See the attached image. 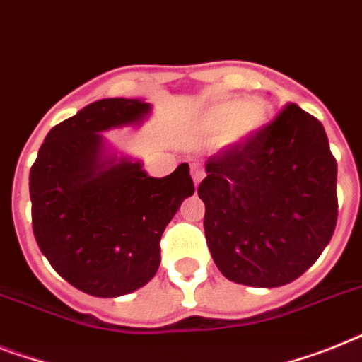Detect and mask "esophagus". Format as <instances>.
I'll return each mask as SVG.
<instances>
[{"label":"esophagus","mask_w":362,"mask_h":362,"mask_svg":"<svg viewBox=\"0 0 362 362\" xmlns=\"http://www.w3.org/2000/svg\"><path fill=\"white\" fill-rule=\"evenodd\" d=\"M190 172H192V179H194V185L198 187L199 181L205 177V168H203L199 163H192L190 164Z\"/></svg>","instance_id":"34e87169"}]
</instances>
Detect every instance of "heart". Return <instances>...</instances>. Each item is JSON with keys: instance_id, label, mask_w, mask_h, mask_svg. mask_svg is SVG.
Masks as SVG:
<instances>
[{"instance_id": "obj_1", "label": "heart", "mask_w": 362, "mask_h": 362, "mask_svg": "<svg viewBox=\"0 0 362 362\" xmlns=\"http://www.w3.org/2000/svg\"><path fill=\"white\" fill-rule=\"evenodd\" d=\"M270 120L272 107L264 100L218 98L203 109L198 127L207 136L222 134L223 144L240 146L261 133Z\"/></svg>"}]
</instances>
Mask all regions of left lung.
<instances>
[{
	"label": "left lung",
	"mask_w": 362,
	"mask_h": 362,
	"mask_svg": "<svg viewBox=\"0 0 362 362\" xmlns=\"http://www.w3.org/2000/svg\"><path fill=\"white\" fill-rule=\"evenodd\" d=\"M205 170L203 229L229 281L272 288L315 264L339 216L337 160L315 116L286 103L257 136L218 151Z\"/></svg>",
	"instance_id": "obj_1"
}]
</instances>
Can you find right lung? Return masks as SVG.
<instances>
[{
	"mask_svg": "<svg viewBox=\"0 0 362 362\" xmlns=\"http://www.w3.org/2000/svg\"><path fill=\"white\" fill-rule=\"evenodd\" d=\"M148 112L140 100L94 101L47 133L29 172L40 252L70 285L98 298L129 294L155 276L164 228L194 194L187 163L157 179L140 163L103 159L100 131Z\"/></svg>",
	"mask_w": 362,
	"mask_h": 362,
	"instance_id": "add662e5",
	"label": "right lung"
}]
</instances>
